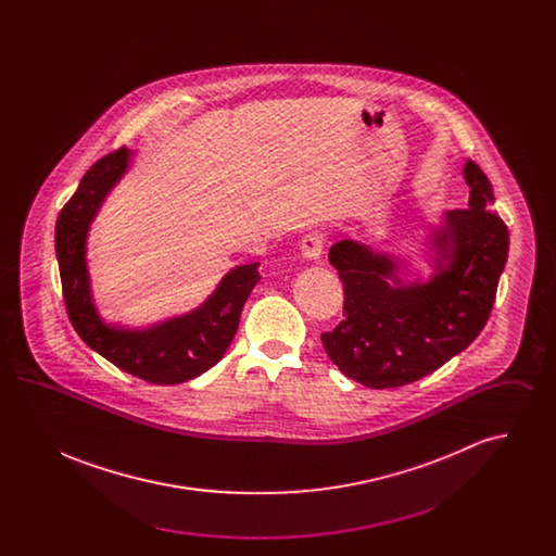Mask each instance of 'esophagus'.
<instances>
[{"mask_svg":"<svg viewBox=\"0 0 556 556\" xmlns=\"http://www.w3.org/2000/svg\"><path fill=\"white\" fill-rule=\"evenodd\" d=\"M323 248H325V239H323V236H318V233L304 236L302 241H300V252L308 261H318L320 254H323Z\"/></svg>","mask_w":556,"mask_h":556,"instance_id":"1","label":"esophagus"}]
</instances>
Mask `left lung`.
Instances as JSON below:
<instances>
[{"label":"left lung","instance_id":"left-lung-1","mask_svg":"<svg viewBox=\"0 0 556 556\" xmlns=\"http://www.w3.org/2000/svg\"><path fill=\"white\" fill-rule=\"evenodd\" d=\"M463 177L469 208L444 214L431 233L429 281H402L392 254L342 239L329 263L344 283V320L320 336L345 377L372 388H400L440 369L481 333L508 256V229L492 212L494 191L473 160Z\"/></svg>","mask_w":556,"mask_h":556}]
</instances>
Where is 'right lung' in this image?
I'll return each instance as SVG.
<instances>
[{"label": "right lung", "mask_w": 556, "mask_h": 556, "mask_svg": "<svg viewBox=\"0 0 556 556\" xmlns=\"http://www.w3.org/2000/svg\"><path fill=\"white\" fill-rule=\"evenodd\" d=\"M131 162L121 148L98 160L80 179L75 195L55 220V256L66 313L80 340L118 369L156 383H184L214 367L238 331L241 308L261 281L258 263L231 268L211 298L195 311L162 320L148 329L108 325L98 315L87 270V233Z\"/></svg>", "instance_id": "1"}]
</instances>
